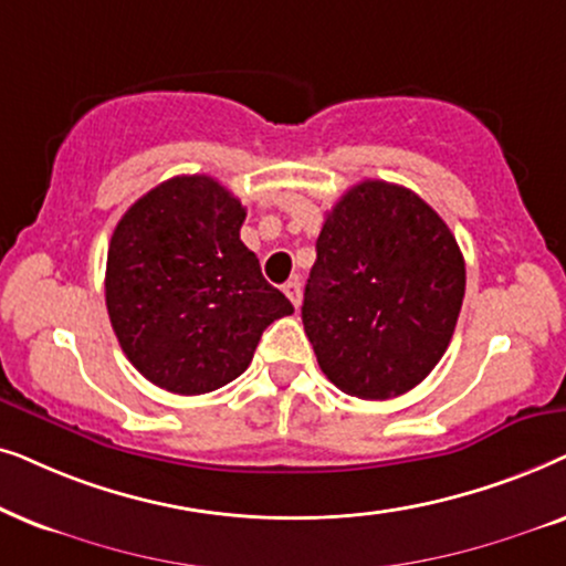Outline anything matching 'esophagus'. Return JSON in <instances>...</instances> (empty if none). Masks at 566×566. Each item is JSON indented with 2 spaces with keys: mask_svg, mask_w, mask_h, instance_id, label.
I'll return each instance as SVG.
<instances>
[{
  "mask_svg": "<svg viewBox=\"0 0 566 566\" xmlns=\"http://www.w3.org/2000/svg\"><path fill=\"white\" fill-rule=\"evenodd\" d=\"M284 295L290 297V303L300 307V303H303V284H300V279H290L287 284H284Z\"/></svg>",
  "mask_w": 566,
  "mask_h": 566,
  "instance_id": "esophagus-1",
  "label": "esophagus"
}]
</instances>
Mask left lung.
<instances>
[{
	"label": "left lung",
	"instance_id": "left-lung-1",
	"mask_svg": "<svg viewBox=\"0 0 566 566\" xmlns=\"http://www.w3.org/2000/svg\"><path fill=\"white\" fill-rule=\"evenodd\" d=\"M303 326L344 394L386 401L419 386L453 338L465 263L442 217L409 188L361 180L326 214Z\"/></svg>",
	"mask_w": 566,
	"mask_h": 566
}]
</instances>
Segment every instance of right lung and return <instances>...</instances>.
<instances>
[{
  "label": "right lung",
  "mask_w": 566,
  "mask_h": 566,
  "mask_svg": "<svg viewBox=\"0 0 566 566\" xmlns=\"http://www.w3.org/2000/svg\"><path fill=\"white\" fill-rule=\"evenodd\" d=\"M245 207L209 176H176L134 201L108 245L105 305L126 357L157 388L201 396L251 365L295 307L240 240Z\"/></svg>",
  "instance_id": "add662e5"
}]
</instances>
